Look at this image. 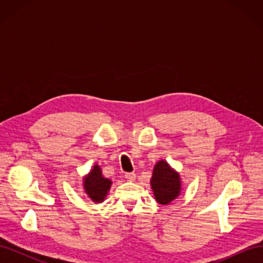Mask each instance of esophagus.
<instances>
[{
    "instance_id": "1",
    "label": "esophagus",
    "mask_w": 263,
    "mask_h": 263,
    "mask_svg": "<svg viewBox=\"0 0 263 263\" xmlns=\"http://www.w3.org/2000/svg\"><path fill=\"white\" fill-rule=\"evenodd\" d=\"M125 179L127 181L129 182H133L135 181V179H136V174H135L134 172H129V173H125Z\"/></svg>"
}]
</instances>
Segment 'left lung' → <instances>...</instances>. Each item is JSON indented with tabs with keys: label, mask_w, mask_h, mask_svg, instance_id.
Returning <instances> with one entry per match:
<instances>
[{
	"label": "left lung",
	"mask_w": 263,
	"mask_h": 263,
	"mask_svg": "<svg viewBox=\"0 0 263 263\" xmlns=\"http://www.w3.org/2000/svg\"><path fill=\"white\" fill-rule=\"evenodd\" d=\"M150 184L156 201L162 205L171 203L182 192L180 174L164 160L158 161L154 166Z\"/></svg>",
	"instance_id": "obj_1"
}]
</instances>
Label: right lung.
<instances>
[{
  "instance_id": "right-lung-1",
  "label": "right lung",
  "mask_w": 263,
  "mask_h": 263,
  "mask_svg": "<svg viewBox=\"0 0 263 263\" xmlns=\"http://www.w3.org/2000/svg\"><path fill=\"white\" fill-rule=\"evenodd\" d=\"M112 185V181L103 177L101 166L99 164L93 165L89 174L83 178V187L94 203H102L105 200L108 191Z\"/></svg>"
}]
</instances>
